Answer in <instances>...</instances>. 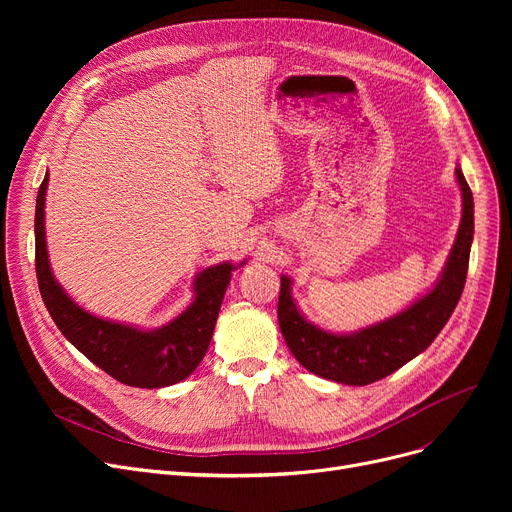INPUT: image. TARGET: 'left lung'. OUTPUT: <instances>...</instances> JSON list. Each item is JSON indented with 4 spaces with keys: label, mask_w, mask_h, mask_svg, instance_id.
<instances>
[{
    "label": "left lung",
    "mask_w": 512,
    "mask_h": 512,
    "mask_svg": "<svg viewBox=\"0 0 512 512\" xmlns=\"http://www.w3.org/2000/svg\"><path fill=\"white\" fill-rule=\"evenodd\" d=\"M454 174L463 195L459 232L434 288L405 311L359 332L334 334L305 319L292 299V280L280 278L278 324L290 353L305 369L338 384L367 386L394 373L434 342L463 294L473 242V195L461 168Z\"/></svg>",
    "instance_id": "obj_1"
}]
</instances>
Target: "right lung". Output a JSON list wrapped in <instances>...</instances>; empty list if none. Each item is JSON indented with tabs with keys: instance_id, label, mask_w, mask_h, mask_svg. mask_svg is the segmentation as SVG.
<instances>
[{
	"instance_id": "add662e5",
	"label": "right lung",
	"mask_w": 512,
	"mask_h": 512,
	"mask_svg": "<svg viewBox=\"0 0 512 512\" xmlns=\"http://www.w3.org/2000/svg\"><path fill=\"white\" fill-rule=\"evenodd\" d=\"M45 174L35 209V270L41 299L60 332L114 380L134 388H164L191 375L207 353L226 288L236 267L230 261L211 265L193 282L195 299L178 317L155 330H141L97 317L76 305L53 278L45 242Z\"/></svg>"
}]
</instances>
